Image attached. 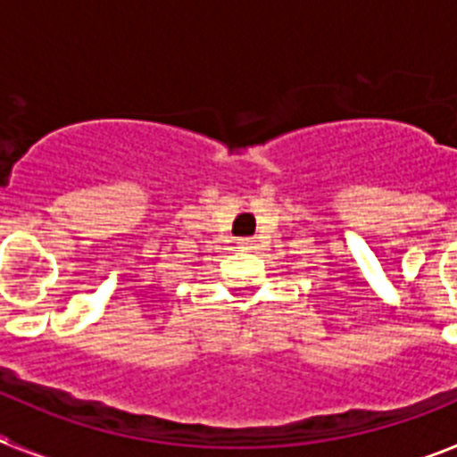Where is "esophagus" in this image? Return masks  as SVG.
<instances>
[{
  "instance_id": "1",
  "label": "esophagus",
  "mask_w": 457,
  "mask_h": 457,
  "mask_svg": "<svg viewBox=\"0 0 457 457\" xmlns=\"http://www.w3.org/2000/svg\"><path fill=\"white\" fill-rule=\"evenodd\" d=\"M242 249H253L256 247V240L253 237H240V242H237Z\"/></svg>"
}]
</instances>
